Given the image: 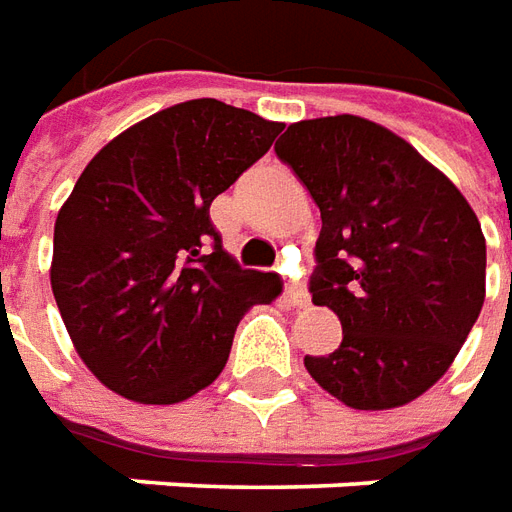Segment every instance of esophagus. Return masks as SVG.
<instances>
[{
	"label": "esophagus",
	"instance_id": "34e87169",
	"mask_svg": "<svg viewBox=\"0 0 512 512\" xmlns=\"http://www.w3.org/2000/svg\"><path fill=\"white\" fill-rule=\"evenodd\" d=\"M284 295H286V300L292 303V306H297V308L308 306V292L300 284H292V281H289V284L284 286Z\"/></svg>",
	"mask_w": 512,
	"mask_h": 512
}]
</instances>
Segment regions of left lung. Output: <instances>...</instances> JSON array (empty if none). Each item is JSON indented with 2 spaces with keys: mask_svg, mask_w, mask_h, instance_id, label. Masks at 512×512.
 <instances>
[{
  "mask_svg": "<svg viewBox=\"0 0 512 512\" xmlns=\"http://www.w3.org/2000/svg\"><path fill=\"white\" fill-rule=\"evenodd\" d=\"M275 154L320 206L308 292L342 322L333 353L306 355L308 375L358 411L416 400L480 317V220L416 148L358 115L292 123Z\"/></svg>",
  "mask_w": 512,
  "mask_h": 512,
  "instance_id": "1",
  "label": "left lung"
}]
</instances>
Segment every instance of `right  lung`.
Returning <instances> with one entry per match:
<instances>
[{
	"label": "right lung",
	"instance_id": "add662e5",
	"mask_svg": "<svg viewBox=\"0 0 512 512\" xmlns=\"http://www.w3.org/2000/svg\"><path fill=\"white\" fill-rule=\"evenodd\" d=\"M281 123L195 99L118 134L54 223L52 292L79 358L126 400L173 405L223 372L242 314L281 278L242 270L209 206Z\"/></svg>",
	"mask_w": 512,
	"mask_h": 512
}]
</instances>
